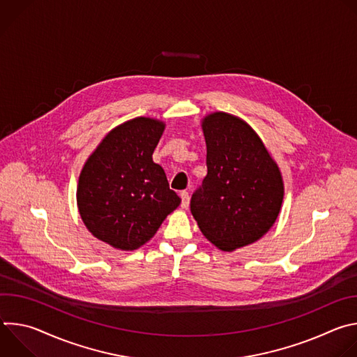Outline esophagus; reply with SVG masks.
Returning a JSON list of instances; mask_svg holds the SVG:
<instances>
[{
	"label": "esophagus",
	"instance_id": "esophagus-1",
	"mask_svg": "<svg viewBox=\"0 0 357 357\" xmlns=\"http://www.w3.org/2000/svg\"><path fill=\"white\" fill-rule=\"evenodd\" d=\"M179 196H181V208L186 209L189 206V193L186 190H182Z\"/></svg>",
	"mask_w": 357,
	"mask_h": 357
}]
</instances>
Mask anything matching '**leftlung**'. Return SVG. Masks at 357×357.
I'll return each instance as SVG.
<instances>
[{"mask_svg": "<svg viewBox=\"0 0 357 357\" xmlns=\"http://www.w3.org/2000/svg\"><path fill=\"white\" fill-rule=\"evenodd\" d=\"M208 175L193 192L190 212L200 231L223 251L261 238L284 197L278 165L241 119L216 112L202 121Z\"/></svg>", "mask_w": 357, "mask_h": 357, "instance_id": "left-lung-1", "label": "left lung"}]
</instances>
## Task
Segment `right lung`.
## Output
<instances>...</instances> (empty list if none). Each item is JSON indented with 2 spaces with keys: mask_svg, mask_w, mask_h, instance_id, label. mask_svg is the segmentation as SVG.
Instances as JSON below:
<instances>
[{
  "mask_svg": "<svg viewBox=\"0 0 357 357\" xmlns=\"http://www.w3.org/2000/svg\"><path fill=\"white\" fill-rule=\"evenodd\" d=\"M165 124L137 117L113 128L86 161L77 208L87 230L119 250H135L154 237L181 203L152 154Z\"/></svg>",
  "mask_w": 357,
  "mask_h": 357,
  "instance_id": "obj_1",
  "label": "right lung"
}]
</instances>
